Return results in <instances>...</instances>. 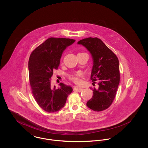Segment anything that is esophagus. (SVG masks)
Masks as SVG:
<instances>
[{
	"label": "esophagus",
	"mask_w": 148,
	"mask_h": 148,
	"mask_svg": "<svg viewBox=\"0 0 148 148\" xmlns=\"http://www.w3.org/2000/svg\"><path fill=\"white\" fill-rule=\"evenodd\" d=\"M74 91H77V92H81L82 90H83V88H80V87H78V86H75L74 88Z\"/></svg>",
	"instance_id": "1"
}]
</instances>
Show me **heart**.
I'll use <instances>...</instances> for the list:
<instances>
[{"mask_svg":"<svg viewBox=\"0 0 148 148\" xmlns=\"http://www.w3.org/2000/svg\"><path fill=\"white\" fill-rule=\"evenodd\" d=\"M85 54V53H79L77 54ZM82 76V74L81 72H77L75 73L71 74V75H69V77L71 80L73 81L75 83H78L80 82V77H81Z\"/></svg>","mask_w":148,"mask_h":148,"instance_id":"b5f03b06","label":"heart"}]
</instances>
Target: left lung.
<instances>
[{"label":"left lung","mask_w":148,"mask_h":148,"mask_svg":"<svg viewBox=\"0 0 148 148\" xmlns=\"http://www.w3.org/2000/svg\"><path fill=\"white\" fill-rule=\"evenodd\" d=\"M90 53L93 60L90 79L98 87L90 88L92 97L86 103L87 106L95 112L108 108L115 97L119 84V60L116 56L98 38H88L77 42Z\"/></svg>","instance_id":"1"}]
</instances>
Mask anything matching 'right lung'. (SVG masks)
I'll return each mask as SVG.
<instances>
[{"mask_svg":"<svg viewBox=\"0 0 148 148\" xmlns=\"http://www.w3.org/2000/svg\"><path fill=\"white\" fill-rule=\"evenodd\" d=\"M75 40L50 38L34 50L29 57L30 84L35 101L44 111L56 112L65 106L72 88L62 83L53 87L51 77L58 69L64 50Z\"/></svg>","mask_w":148,"mask_h":148,"instance_id":"obj_1","label":"right lung"}]
</instances>
